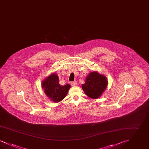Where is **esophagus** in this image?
Segmentation results:
<instances>
[{
	"label": "esophagus",
	"instance_id": "obj_1",
	"mask_svg": "<svg viewBox=\"0 0 149 149\" xmlns=\"http://www.w3.org/2000/svg\"><path fill=\"white\" fill-rule=\"evenodd\" d=\"M71 84L72 86H75V85H77V81H71Z\"/></svg>",
	"mask_w": 149,
	"mask_h": 149
}]
</instances>
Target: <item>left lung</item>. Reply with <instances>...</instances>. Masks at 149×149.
<instances>
[{
    "label": "left lung",
    "mask_w": 149,
    "mask_h": 149,
    "mask_svg": "<svg viewBox=\"0 0 149 149\" xmlns=\"http://www.w3.org/2000/svg\"><path fill=\"white\" fill-rule=\"evenodd\" d=\"M108 84L106 77L94 71L91 72L86 78L82 88L85 94L91 98L97 99L106 89Z\"/></svg>",
    "instance_id": "8db88e82"
}]
</instances>
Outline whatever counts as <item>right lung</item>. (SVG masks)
Instances as JSON below:
<instances>
[{"mask_svg": "<svg viewBox=\"0 0 149 149\" xmlns=\"http://www.w3.org/2000/svg\"><path fill=\"white\" fill-rule=\"evenodd\" d=\"M42 88L45 94L54 102L61 101L67 95L70 85L66 84L60 85L58 83V76L53 74L42 82Z\"/></svg>", "mask_w": 149, "mask_h": 149, "instance_id": "1", "label": "right lung"}]
</instances>
